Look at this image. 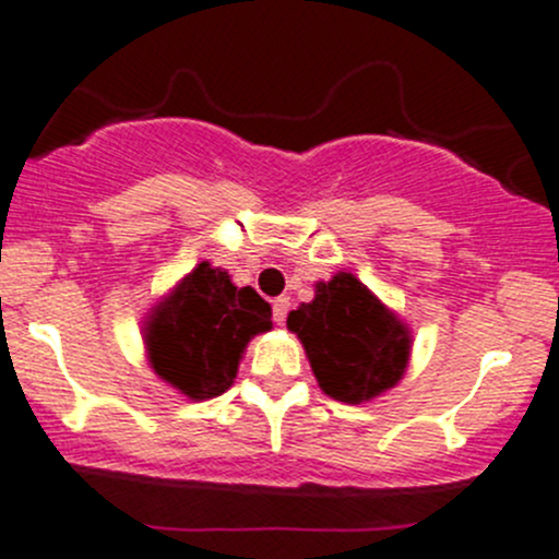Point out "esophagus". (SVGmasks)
Masks as SVG:
<instances>
[{
    "instance_id": "esophagus-1",
    "label": "esophagus",
    "mask_w": 559,
    "mask_h": 559,
    "mask_svg": "<svg viewBox=\"0 0 559 559\" xmlns=\"http://www.w3.org/2000/svg\"><path fill=\"white\" fill-rule=\"evenodd\" d=\"M286 313H289V297H278V300H273V321H275V324H284Z\"/></svg>"
}]
</instances>
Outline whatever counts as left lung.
Wrapping results in <instances>:
<instances>
[{
  "label": "left lung",
  "mask_w": 559,
  "mask_h": 559,
  "mask_svg": "<svg viewBox=\"0 0 559 559\" xmlns=\"http://www.w3.org/2000/svg\"><path fill=\"white\" fill-rule=\"evenodd\" d=\"M306 346L316 381L341 403L394 386L408 365V330L354 275L316 284V297L286 319Z\"/></svg>",
  "instance_id": "left-lung-1"
}]
</instances>
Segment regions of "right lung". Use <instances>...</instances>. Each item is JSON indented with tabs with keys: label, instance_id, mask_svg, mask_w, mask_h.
I'll return each instance as SVG.
<instances>
[{
	"label": "right lung",
	"instance_id": "right-lung-1",
	"mask_svg": "<svg viewBox=\"0 0 559 559\" xmlns=\"http://www.w3.org/2000/svg\"><path fill=\"white\" fill-rule=\"evenodd\" d=\"M270 316L251 286L238 289L224 270L197 264L151 319V365L186 397H216L233 386L246 343L273 326Z\"/></svg>",
	"mask_w": 559,
	"mask_h": 559
}]
</instances>
